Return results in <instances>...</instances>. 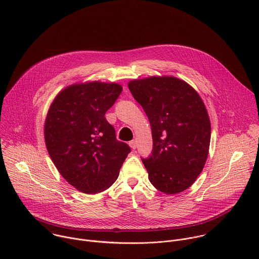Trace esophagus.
<instances>
[{
  "instance_id": "1",
  "label": "esophagus",
  "mask_w": 259,
  "mask_h": 259,
  "mask_svg": "<svg viewBox=\"0 0 259 259\" xmlns=\"http://www.w3.org/2000/svg\"><path fill=\"white\" fill-rule=\"evenodd\" d=\"M129 145H130V147L132 150H135L136 149V146H137V142H136V140H132V141H130L129 142Z\"/></svg>"
}]
</instances>
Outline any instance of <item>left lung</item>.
Returning a JSON list of instances; mask_svg holds the SVG:
<instances>
[{"label": "left lung", "instance_id": "left-lung-1", "mask_svg": "<svg viewBox=\"0 0 259 259\" xmlns=\"http://www.w3.org/2000/svg\"><path fill=\"white\" fill-rule=\"evenodd\" d=\"M128 88L150 120L153 152L142 159L153 186L167 195L189 189L202 172L211 124L199 93L175 77L132 80Z\"/></svg>", "mask_w": 259, "mask_h": 259}]
</instances>
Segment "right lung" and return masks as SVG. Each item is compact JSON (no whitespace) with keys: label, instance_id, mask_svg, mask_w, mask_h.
I'll return each mask as SVG.
<instances>
[{"label":"right lung","instance_id":"obj_1","mask_svg":"<svg viewBox=\"0 0 259 259\" xmlns=\"http://www.w3.org/2000/svg\"><path fill=\"white\" fill-rule=\"evenodd\" d=\"M122 90L118 83H76L61 90L49 107L44 125L47 151L61 176L82 193L108 189L130 153L104 117Z\"/></svg>","mask_w":259,"mask_h":259}]
</instances>
